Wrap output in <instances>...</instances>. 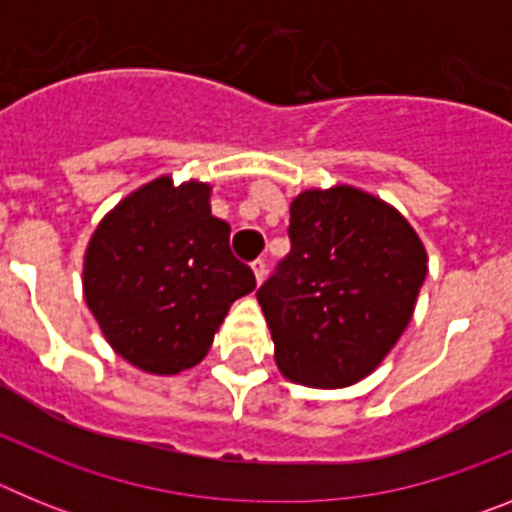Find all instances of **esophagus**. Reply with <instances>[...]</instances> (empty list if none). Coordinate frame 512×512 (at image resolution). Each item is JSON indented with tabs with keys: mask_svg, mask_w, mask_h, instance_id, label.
<instances>
[{
	"mask_svg": "<svg viewBox=\"0 0 512 512\" xmlns=\"http://www.w3.org/2000/svg\"><path fill=\"white\" fill-rule=\"evenodd\" d=\"M251 269H253V277H256V284L264 282V277H266V261L264 259H256L251 264Z\"/></svg>",
	"mask_w": 512,
	"mask_h": 512,
	"instance_id": "34e87169",
	"label": "esophagus"
}]
</instances>
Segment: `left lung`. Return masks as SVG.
I'll return each mask as SVG.
<instances>
[{
    "mask_svg": "<svg viewBox=\"0 0 512 512\" xmlns=\"http://www.w3.org/2000/svg\"><path fill=\"white\" fill-rule=\"evenodd\" d=\"M292 251L256 292L289 382L351 387L377 369L413 320L428 253L390 202L336 184L289 205Z\"/></svg>",
    "mask_w": 512,
    "mask_h": 512,
    "instance_id": "obj_1",
    "label": "left lung"
}]
</instances>
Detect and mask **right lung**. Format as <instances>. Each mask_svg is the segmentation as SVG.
Returning <instances> with one entry per match:
<instances>
[{
    "mask_svg": "<svg viewBox=\"0 0 512 512\" xmlns=\"http://www.w3.org/2000/svg\"><path fill=\"white\" fill-rule=\"evenodd\" d=\"M210 194L207 182L158 176L122 197L89 238L84 300L104 341L140 372L171 377L200 364L230 305L256 289Z\"/></svg>",
    "mask_w": 512,
    "mask_h": 512,
    "instance_id": "1",
    "label": "right lung"
}]
</instances>
